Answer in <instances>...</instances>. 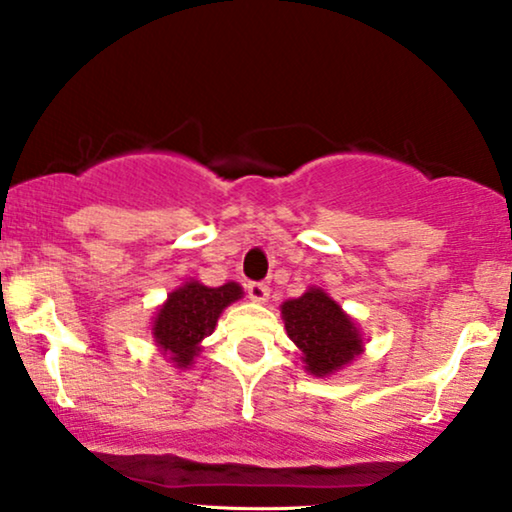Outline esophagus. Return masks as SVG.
<instances>
[{
	"mask_svg": "<svg viewBox=\"0 0 512 512\" xmlns=\"http://www.w3.org/2000/svg\"><path fill=\"white\" fill-rule=\"evenodd\" d=\"M245 290H248V297L252 302H267L269 299V285H264L260 281H252L245 285Z\"/></svg>",
	"mask_w": 512,
	"mask_h": 512,
	"instance_id": "esophagus-1",
	"label": "esophagus"
}]
</instances>
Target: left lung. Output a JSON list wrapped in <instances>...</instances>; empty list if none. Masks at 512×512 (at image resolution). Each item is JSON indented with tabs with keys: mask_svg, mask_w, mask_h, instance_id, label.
<instances>
[{
	"mask_svg": "<svg viewBox=\"0 0 512 512\" xmlns=\"http://www.w3.org/2000/svg\"><path fill=\"white\" fill-rule=\"evenodd\" d=\"M288 337L302 351L306 370L316 377L339 370L363 351L353 320L323 290H309L281 306Z\"/></svg>",
	"mask_w": 512,
	"mask_h": 512,
	"instance_id": "obj_1",
	"label": "left lung"
}]
</instances>
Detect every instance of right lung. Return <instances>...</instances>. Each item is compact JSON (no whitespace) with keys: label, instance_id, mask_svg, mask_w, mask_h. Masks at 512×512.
Here are the masks:
<instances>
[{"label":"right lung","instance_id":"right-lung-1","mask_svg":"<svg viewBox=\"0 0 512 512\" xmlns=\"http://www.w3.org/2000/svg\"><path fill=\"white\" fill-rule=\"evenodd\" d=\"M243 295L238 283H224L220 288H206L201 283H187L170 292L168 302L161 306L154 320V339L163 353H170L180 367L192 365L199 344L213 335L217 318L224 306Z\"/></svg>","mask_w":512,"mask_h":512}]
</instances>
